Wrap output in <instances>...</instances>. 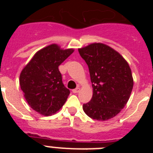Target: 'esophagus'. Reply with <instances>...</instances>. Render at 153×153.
Segmentation results:
<instances>
[{"label": "esophagus", "mask_w": 153, "mask_h": 153, "mask_svg": "<svg viewBox=\"0 0 153 153\" xmlns=\"http://www.w3.org/2000/svg\"><path fill=\"white\" fill-rule=\"evenodd\" d=\"M79 87H77V88H76V89H74V90H73V93H79Z\"/></svg>", "instance_id": "obj_1"}]
</instances>
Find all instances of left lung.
<instances>
[{
  "label": "left lung",
  "mask_w": 153,
  "mask_h": 153,
  "mask_svg": "<svg viewBox=\"0 0 153 153\" xmlns=\"http://www.w3.org/2000/svg\"><path fill=\"white\" fill-rule=\"evenodd\" d=\"M78 51L88 65L93 87V97L83 104V111L93 120L112 119L130 97L133 87L130 67L117 51L106 44L93 43Z\"/></svg>",
  "instance_id": "1"
}]
</instances>
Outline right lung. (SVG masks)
<instances>
[{
  "mask_svg": "<svg viewBox=\"0 0 153 153\" xmlns=\"http://www.w3.org/2000/svg\"><path fill=\"white\" fill-rule=\"evenodd\" d=\"M74 51L51 44L37 51L21 71V90L29 106L40 114H54L67 101L70 92L63 85L58 67Z\"/></svg>",
  "mask_w": 153,
  "mask_h": 153,
  "instance_id": "obj_1",
  "label": "right lung"
}]
</instances>
